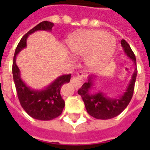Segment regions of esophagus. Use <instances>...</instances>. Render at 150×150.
<instances>
[{"label": "esophagus", "instance_id": "1", "mask_svg": "<svg viewBox=\"0 0 150 150\" xmlns=\"http://www.w3.org/2000/svg\"><path fill=\"white\" fill-rule=\"evenodd\" d=\"M82 77H83V73L80 72V73H78V76L72 77V79H71V83L73 84V86L76 88H79L83 83V78Z\"/></svg>", "mask_w": 150, "mask_h": 150}]
</instances>
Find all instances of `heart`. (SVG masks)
<instances>
[{"instance_id":"1","label":"heart","mask_w":150,"mask_h":150,"mask_svg":"<svg viewBox=\"0 0 150 150\" xmlns=\"http://www.w3.org/2000/svg\"><path fill=\"white\" fill-rule=\"evenodd\" d=\"M67 47L74 57H84V62L89 70L98 72L111 60L115 44L104 32L87 30L72 36L67 41Z\"/></svg>"}]
</instances>
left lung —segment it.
Masks as SVG:
<instances>
[{"instance_id":"left-lung-1","label":"left lung","mask_w":150,"mask_h":150,"mask_svg":"<svg viewBox=\"0 0 150 150\" xmlns=\"http://www.w3.org/2000/svg\"><path fill=\"white\" fill-rule=\"evenodd\" d=\"M121 45L124 53L132 60L135 66L134 72L124 94L118 98H108L101 91L92 93L91 90L94 86L93 80L95 79L93 76H89L88 81L84 83L81 88L78 91V93L83 100L88 112L92 117L98 119H109L118 116L129 105L133 97L134 83L138 73L136 67L135 55L125 40H121Z\"/></svg>"}]
</instances>
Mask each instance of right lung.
I'll return each mask as SVG.
<instances>
[{
  "instance_id": "add662e5",
  "label": "right lung",
  "mask_w": 150,
  "mask_h": 150,
  "mask_svg": "<svg viewBox=\"0 0 150 150\" xmlns=\"http://www.w3.org/2000/svg\"><path fill=\"white\" fill-rule=\"evenodd\" d=\"M53 26L52 22L44 21L33 27L21 39L16 48L13 58V80L21 105L28 115L38 120H52L61 115L65 106V102L60 94L61 87L70 82L71 74L59 76L44 89H32L21 78L20 70L16 63V55L26 47V39L29 35L37 31L51 32Z\"/></svg>"
}]
</instances>
